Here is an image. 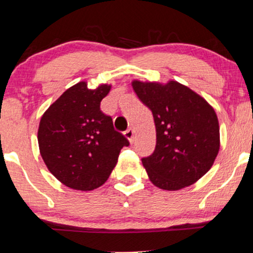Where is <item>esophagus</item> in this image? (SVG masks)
<instances>
[{"instance_id": "34e87169", "label": "esophagus", "mask_w": 253, "mask_h": 253, "mask_svg": "<svg viewBox=\"0 0 253 253\" xmlns=\"http://www.w3.org/2000/svg\"><path fill=\"white\" fill-rule=\"evenodd\" d=\"M124 135L127 137V139L129 140V142L130 143H133L134 142V129L133 128H128V129H126L124 132Z\"/></svg>"}]
</instances>
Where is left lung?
<instances>
[{
	"label": "left lung",
	"instance_id": "8db88e82",
	"mask_svg": "<svg viewBox=\"0 0 253 253\" xmlns=\"http://www.w3.org/2000/svg\"><path fill=\"white\" fill-rule=\"evenodd\" d=\"M139 99L151 111L156 146L142 164L155 186L176 191L200 179L220 149V128L213 107L183 84L133 81Z\"/></svg>",
	"mask_w": 253,
	"mask_h": 253
}]
</instances>
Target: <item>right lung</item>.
<instances>
[{
	"label": "right lung",
	"instance_id": "right-lung-1",
	"mask_svg": "<svg viewBox=\"0 0 253 253\" xmlns=\"http://www.w3.org/2000/svg\"><path fill=\"white\" fill-rule=\"evenodd\" d=\"M111 85L95 90L80 82L66 90L43 113L38 143L46 167L56 179L74 190L102 186L116 167L128 140L113 127L112 118L100 111Z\"/></svg>",
	"mask_w": 253,
	"mask_h": 253
}]
</instances>
